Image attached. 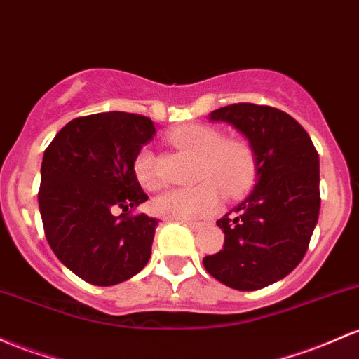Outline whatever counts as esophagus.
Here are the masks:
<instances>
[{
	"label": "esophagus",
	"mask_w": 359,
	"mask_h": 359,
	"mask_svg": "<svg viewBox=\"0 0 359 359\" xmlns=\"http://www.w3.org/2000/svg\"><path fill=\"white\" fill-rule=\"evenodd\" d=\"M180 223H182V224H186V226L191 228L192 231H199L201 228L204 226L203 223H198V222H186V219H182V222H180Z\"/></svg>",
	"instance_id": "obj_1"
}]
</instances>
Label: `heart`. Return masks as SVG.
<instances>
[{
	"label": "heart",
	"mask_w": 359,
	"mask_h": 359,
	"mask_svg": "<svg viewBox=\"0 0 359 359\" xmlns=\"http://www.w3.org/2000/svg\"><path fill=\"white\" fill-rule=\"evenodd\" d=\"M168 140L198 156V186L165 192L153 208L167 218H204L218 210L222 191L230 198L252 186L257 170L254 149L243 140H223L222 131L203 124H189L170 133ZM135 173L144 189H158L160 179L151 149L143 148L135 158Z\"/></svg>",
	"instance_id": "obj_1"
}]
</instances>
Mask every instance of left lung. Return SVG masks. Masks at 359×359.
Returning <instances> with one entry per match:
<instances>
[{
  "label": "left lung",
  "instance_id": "1",
  "mask_svg": "<svg viewBox=\"0 0 359 359\" xmlns=\"http://www.w3.org/2000/svg\"><path fill=\"white\" fill-rule=\"evenodd\" d=\"M255 153L254 189L218 219L223 249L203 259L223 285L240 291L266 288L288 276L309 249L320 211V163L305 129L283 110L255 104L216 109Z\"/></svg>",
  "mask_w": 359,
  "mask_h": 359
}]
</instances>
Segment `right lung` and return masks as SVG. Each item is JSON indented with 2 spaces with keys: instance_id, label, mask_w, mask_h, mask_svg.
Segmentation results:
<instances>
[{
  "instance_id": "obj_1",
  "label": "right lung",
  "mask_w": 359,
  "mask_h": 359,
  "mask_svg": "<svg viewBox=\"0 0 359 359\" xmlns=\"http://www.w3.org/2000/svg\"><path fill=\"white\" fill-rule=\"evenodd\" d=\"M155 133L144 116L93 114L69 121L44 151L39 210L46 238L86 283L119 285L149 261L158 219L131 210L148 199L135 158Z\"/></svg>"
}]
</instances>
